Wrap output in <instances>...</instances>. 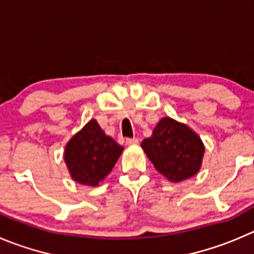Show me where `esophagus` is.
I'll return each mask as SVG.
<instances>
[{
	"label": "esophagus",
	"instance_id": "esophagus-1",
	"mask_svg": "<svg viewBox=\"0 0 254 254\" xmlns=\"http://www.w3.org/2000/svg\"><path fill=\"white\" fill-rule=\"evenodd\" d=\"M138 143V139L137 138H126V144L127 146H132V144Z\"/></svg>",
	"mask_w": 254,
	"mask_h": 254
}]
</instances>
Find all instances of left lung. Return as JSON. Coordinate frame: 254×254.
I'll use <instances>...</instances> for the list:
<instances>
[{
    "mask_svg": "<svg viewBox=\"0 0 254 254\" xmlns=\"http://www.w3.org/2000/svg\"><path fill=\"white\" fill-rule=\"evenodd\" d=\"M141 147L154 168L172 182H182L199 171L204 153L201 138L183 123L170 117L157 123Z\"/></svg>",
    "mask_w": 254,
    "mask_h": 254,
    "instance_id": "obj_1",
    "label": "left lung"
}]
</instances>
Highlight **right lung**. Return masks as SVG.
Segmentation results:
<instances>
[{"instance_id":"obj_1","label":"right lung","mask_w":254,"mask_h":254,"mask_svg":"<svg viewBox=\"0 0 254 254\" xmlns=\"http://www.w3.org/2000/svg\"><path fill=\"white\" fill-rule=\"evenodd\" d=\"M123 147L89 121L67 143L64 161L71 177L86 186H98L115 167Z\"/></svg>"}]
</instances>
